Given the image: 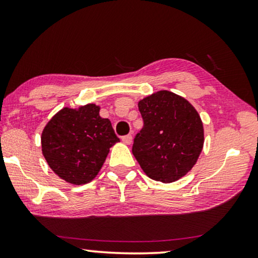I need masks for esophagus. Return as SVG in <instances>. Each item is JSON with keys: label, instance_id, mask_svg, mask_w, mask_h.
Listing matches in <instances>:
<instances>
[{"label": "esophagus", "instance_id": "esophagus-1", "mask_svg": "<svg viewBox=\"0 0 258 258\" xmlns=\"http://www.w3.org/2000/svg\"><path fill=\"white\" fill-rule=\"evenodd\" d=\"M122 141L124 142L125 144H132L133 142V136L132 135H125L122 137Z\"/></svg>", "mask_w": 258, "mask_h": 258}]
</instances>
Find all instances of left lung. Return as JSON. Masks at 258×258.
I'll return each mask as SVG.
<instances>
[{
  "label": "left lung",
  "instance_id": "obj_1",
  "mask_svg": "<svg viewBox=\"0 0 258 258\" xmlns=\"http://www.w3.org/2000/svg\"><path fill=\"white\" fill-rule=\"evenodd\" d=\"M143 128L133 154L151 179L171 183L191 170L204 143L203 123L185 98L161 90L139 102Z\"/></svg>",
  "mask_w": 258,
  "mask_h": 258
}]
</instances>
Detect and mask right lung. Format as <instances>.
<instances>
[{
	"mask_svg": "<svg viewBox=\"0 0 258 258\" xmlns=\"http://www.w3.org/2000/svg\"><path fill=\"white\" fill-rule=\"evenodd\" d=\"M119 139L111 122L100 116V107L87 104L63 108L44 126L42 153L58 177L72 184L93 181L103 165L109 149Z\"/></svg>",
	"mask_w": 258,
	"mask_h": 258,
	"instance_id": "obj_1",
	"label": "right lung"
}]
</instances>
